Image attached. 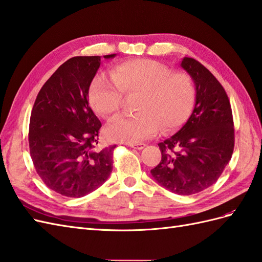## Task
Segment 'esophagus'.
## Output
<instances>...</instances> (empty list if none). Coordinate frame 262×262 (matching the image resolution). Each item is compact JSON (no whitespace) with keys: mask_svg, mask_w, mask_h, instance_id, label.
<instances>
[{"mask_svg":"<svg viewBox=\"0 0 262 262\" xmlns=\"http://www.w3.org/2000/svg\"><path fill=\"white\" fill-rule=\"evenodd\" d=\"M129 145L131 146V148L137 149V150H142L144 146H145L144 143H130Z\"/></svg>","mask_w":262,"mask_h":262,"instance_id":"1","label":"esophagus"}]
</instances>
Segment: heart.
I'll use <instances>...</instances> for the list:
<instances>
[{
    "mask_svg": "<svg viewBox=\"0 0 262 262\" xmlns=\"http://www.w3.org/2000/svg\"><path fill=\"white\" fill-rule=\"evenodd\" d=\"M122 93L136 94L131 117L119 116L105 126L104 136L112 142L137 143L160 130L171 132L181 126L192 112L195 89L186 73H171L160 62L132 60L120 63L109 74L99 73L89 94L90 104L102 117L120 109Z\"/></svg>",
    "mask_w": 262,
    "mask_h": 262,
    "instance_id": "obj_1",
    "label": "heart"
}]
</instances>
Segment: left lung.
<instances>
[{
  "instance_id": "8db88e82",
  "label": "left lung",
  "mask_w": 262,
  "mask_h": 262,
  "mask_svg": "<svg viewBox=\"0 0 262 262\" xmlns=\"http://www.w3.org/2000/svg\"><path fill=\"white\" fill-rule=\"evenodd\" d=\"M180 66L192 78L195 103L187 123L158 145L161 161L151 174L171 192L190 195L219 179L234 146V129L228 95L214 75L191 57Z\"/></svg>"
}]
</instances>
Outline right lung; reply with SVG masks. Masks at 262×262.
I'll list each match as a JSON object with an SVG mask.
<instances>
[{
  "label": "right lung",
  "mask_w": 262,
  "mask_h": 262,
  "mask_svg": "<svg viewBox=\"0 0 262 262\" xmlns=\"http://www.w3.org/2000/svg\"><path fill=\"white\" fill-rule=\"evenodd\" d=\"M100 64L101 56L63 63L44 83L31 113L29 145L37 174L48 188L70 198L92 192L112 171L116 145L97 146L102 124L88 101Z\"/></svg>",
  "instance_id": "add662e5"
}]
</instances>
